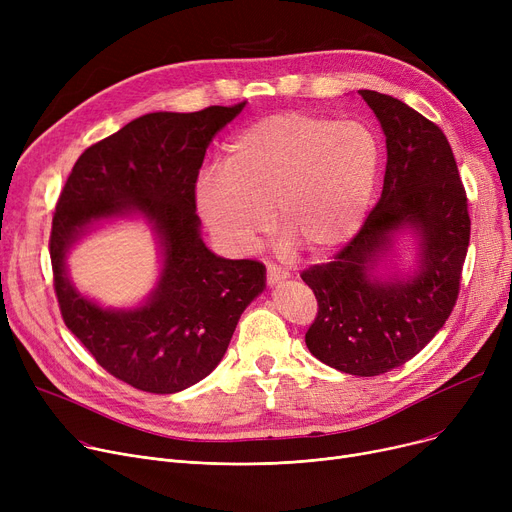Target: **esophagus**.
Here are the masks:
<instances>
[{
    "label": "esophagus",
    "mask_w": 512,
    "mask_h": 512,
    "mask_svg": "<svg viewBox=\"0 0 512 512\" xmlns=\"http://www.w3.org/2000/svg\"><path fill=\"white\" fill-rule=\"evenodd\" d=\"M265 278H267V282H270V284H276V282L288 278V272L284 270V267H280V265H276V263H267V267H265Z\"/></svg>",
    "instance_id": "esophagus-1"
}]
</instances>
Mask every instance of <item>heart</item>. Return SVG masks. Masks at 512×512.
<instances>
[{"mask_svg":"<svg viewBox=\"0 0 512 512\" xmlns=\"http://www.w3.org/2000/svg\"><path fill=\"white\" fill-rule=\"evenodd\" d=\"M378 137L361 122L286 112L267 116L226 145L222 168L197 182V207L230 253H247L272 226L311 255L359 228L380 172Z\"/></svg>","mask_w":512,"mask_h":512,"instance_id":"obj_1","label":"heart"}]
</instances>
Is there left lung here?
Returning a JSON list of instances; mask_svg holds the SVG:
<instances>
[{
    "mask_svg": "<svg viewBox=\"0 0 512 512\" xmlns=\"http://www.w3.org/2000/svg\"><path fill=\"white\" fill-rule=\"evenodd\" d=\"M359 93L386 134L382 197L359 232L301 278L317 299L305 334L311 355L338 371L371 378L413 359L446 324L459 299L471 220L442 128L392 95ZM405 223L424 238L422 270L405 283L371 281L370 263L391 230Z\"/></svg>",
    "mask_w": 512,
    "mask_h": 512,
    "instance_id": "left-lung-1",
    "label": "left lung"
}]
</instances>
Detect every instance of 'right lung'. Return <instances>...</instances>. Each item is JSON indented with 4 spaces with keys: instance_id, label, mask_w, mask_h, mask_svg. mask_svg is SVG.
<instances>
[{
    "instance_id": "1",
    "label": "right lung",
    "mask_w": 512,
    "mask_h": 512,
    "mask_svg": "<svg viewBox=\"0 0 512 512\" xmlns=\"http://www.w3.org/2000/svg\"><path fill=\"white\" fill-rule=\"evenodd\" d=\"M245 101L201 112H157L87 147L62 188L51 222L53 290L68 330L114 378L151 394H174L218 365L240 313L265 286V265L222 259L199 236L195 186L215 132ZM141 210L165 240V274L152 301L107 312L69 286L63 257L95 219Z\"/></svg>"
}]
</instances>
